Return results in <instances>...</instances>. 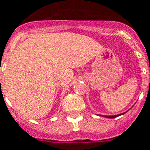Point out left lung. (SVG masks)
Returning a JSON list of instances; mask_svg holds the SVG:
<instances>
[{"label": "left lung", "instance_id": "8db88e82", "mask_svg": "<svg viewBox=\"0 0 150 150\" xmlns=\"http://www.w3.org/2000/svg\"><path fill=\"white\" fill-rule=\"evenodd\" d=\"M126 112H123V113H122V114H119V115H116V116H105V117H106V118L112 119V118H116V117H117V116H120V115H123V114Z\"/></svg>", "mask_w": 150, "mask_h": 150}]
</instances>
